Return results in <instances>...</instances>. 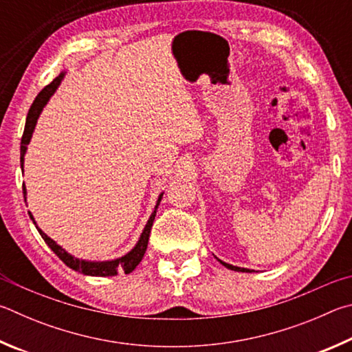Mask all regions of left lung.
<instances>
[{"mask_svg":"<svg viewBox=\"0 0 352 352\" xmlns=\"http://www.w3.org/2000/svg\"><path fill=\"white\" fill-rule=\"evenodd\" d=\"M218 261L223 264L224 267H227V269H230V270H236V272H254V270H250V269H244V267H238V266H232V264H227V263H224V261H221L219 258H218Z\"/></svg>","mask_w":352,"mask_h":352,"instance_id":"8db88e82","label":"left lung"}]
</instances>
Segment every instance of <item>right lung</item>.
I'll return each instance as SVG.
<instances>
[{
    "instance_id": "add662e5",
    "label": "right lung",
    "mask_w": 352,
    "mask_h": 352,
    "mask_svg": "<svg viewBox=\"0 0 352 352\" xmlns=\"http://www.w3.org/2000/svg\"><path fill=\"white\" fill-rule=\"evenodd\" d=\"M65 77V72H61L58 77H55L52 80V83H49L46 88H43L40 91V94L36 96V98L32 103V107H30L28 117H26V126H24V133H23V138H21V156H20V164H21V170H24V154L28 151V145L30 139H32V134H34V129L36 125V120H38V117L41 114L43 108L46 107V103L49 102V98L54 96V92L57 91V88L61 83V80ZM23 193H24V201H26V187L23 186ZM164 192L159 195V198L156 201V206H154V210L151 213V217L148 218L146 224L144 227V230L140 233V238L139 241L135 243L134 248L125 254L123 256L116 258V260H108V261H89V260H80V258H76L71 254H67V252L58 245L57 243L54 241L52 238H49L45 232H43L38 226H36L35 219L32 217V213L29 212V217L30 219L34 221V224L36 227V230L41 235V238L45 239V243L51 248V250L54 252L55 255H57L61 261H63L67 267H71L72 270H76V272H80L83 275H89V276H114L119 272H125V274H131L133 270L138 267V264L142 261V258L145 255V250H146V245H148V239H150V232H151V227H153V221L154 217H156V212H157V207L160 204V199H162Z\"/></svg>"
}]
</instances>
